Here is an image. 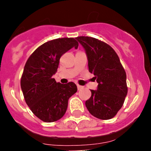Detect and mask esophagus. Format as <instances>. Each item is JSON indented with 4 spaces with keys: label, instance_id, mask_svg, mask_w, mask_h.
I'll use <instances>...</instances> for the list:
<instances>
[{
    "label": "esophagus",
    "instance_id": "esophagus-1",
    "mask_svg": "<svg viewBox=\"0 0 151 151\" xmlns=\"http://www.w3.org/2000/svg\"><path fill=\"white\" fill-rule=\"evenodd\" d=\"M83 88V86H80V85H79V84H77V89H78V90H80V89H81Z\"/></svg>",
    "mask_w": 151,
    "mask_h": 151
}]
</instances>
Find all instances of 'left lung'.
<instances>
[{
    "mask_svg": "<svg viewBox=\"0 0 151 151\" xmlns=\"http://www.w3.org/2000/svg\"><path fill=\"white\" fill-rule=\"evenodd\" d=\"M86 52L89 72L98 83L97 89L85 102L89 113L102 120L115 116L127 95L126 74L114 50L104 42L91 37H76Z\"/></svg>",
    "mask_w": 151,
    "mask_h": 151,
    "instance_id": "obj_1",
    "label": "left lung"
}]
</instances>
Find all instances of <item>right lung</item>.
Wrapping results in <instances>:
<instances>
[{"label": "right lung", "instance_id": "add662e5", "mask_svg": "<svg viewBox=\"0 0 151 151\" xmlns=\"http://www.w3.org/2000/svg\"><path fill=\"white\" fill-rule=\"evenodd\" d=\"M79 43L74 38L48 41L37 47L26 62L20 86L27 106L45 122H54L65 115L68 100L77 91L74 82L62 84L52 76L57 72L62 55Z\"/></svg>", "mask_w": 151, "mask_h": 151}]
</instances>
